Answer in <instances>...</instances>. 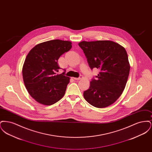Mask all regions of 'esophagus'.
I'll list each match as a JSON object with an SVG mask.
<instances>
[{
	"mask_svg": "<svg viewBox=\"0 0 152 152\" xmlns=\"http://www.w3.org/2000/svg\"><path fill=\"white\" fill-rule=\"evenodd\" d=\"M82 79V76H80L79 77H78V78H76V77H74L73 78V79L75 80H80V79Z\"/></svg>",
	"mask_w": 152,
	"mask_h": 152,
	"instance_id": "1",
	"label": "esophagus"
}]
</instances>
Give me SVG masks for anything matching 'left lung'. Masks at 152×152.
<instances>
[{"label":"left lung","instance_id":"left-lung-1","mask_svg":"<svg viewBox=\"0 0 152 152\" xmlns=\"http://www.w3.org/2000/svg\"><path fill=\"white\" fill-rule=\"evenodd\" d=\"M91 69L100 72L84 92L86 100L94 107L102 108L113 104L125 89L130 71L125 49L110 40L83 41L79 43Z\"/></svg>","mask_w":152,"mask_h":152}]
</instances>
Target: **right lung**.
<instances>
[{
	"instance_id": "1",
	"label": "right lung",
	"mask_w": 152,
	"mask_h": 152,
	"mask_svg": "<svg viewBox=\"0 0 152 152\" xmlns=\"http://www.w3.org/2000/svg\"><path fill=\"white\" fill-rule=\"evenodd\" d=\"M69 41L52 40L35 45L28 53L22 69L23 78L28 92L37 102L51 105L65 94L69 77L60 69L58 58L72 48Z\"/></svg>"
}]
</instances>
